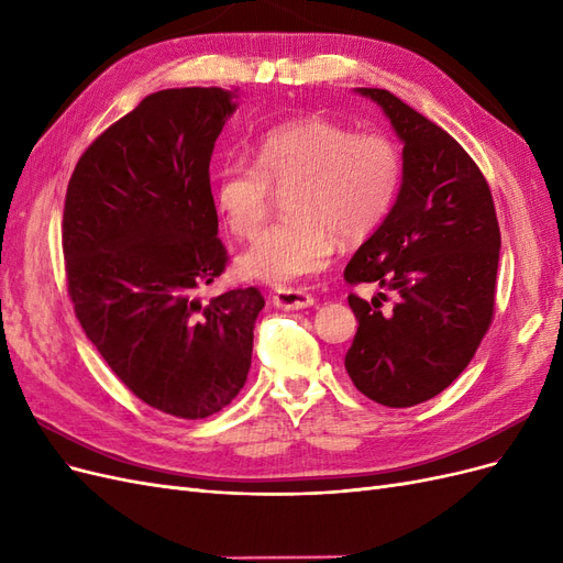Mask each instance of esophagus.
I'll return each mask as SVG.
<instances>
[{
	"label": "esophagus",
	"mask_w": 563,
	"mask_h": 563,
	"mask_svg": "<svg viewBox=\"0 0 563 563\" xmlns=\"http://www.w3.org/2000/svg\"><path fill=\"white\" fill-rule=\"evenodd\" d=\"M272 302H275V308L282 310H302V308H312L317 302L312 294L308 291H300V288H279L272 296Z\"/></svg>",
	"instance_id": "obj_1"
}]
</instances>
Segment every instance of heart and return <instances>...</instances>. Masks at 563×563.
Wrapping results in <instances>:
<instances>
[{
  "mask_svg": "<svg viewBox=\"0 0 563 563\" xmlns=\"http://www.w3.org/2000/svg\"><path fill=\"white\" fill-rule=\"evenodd\" d=\"M401 157L380 133H352L329 119H296L255 143V162L230 157L216 174V207L236 236L261 228L272 187L294 185L286 216L242 251L249 279L288 286L317 275L338 236L360 242L376 230L397 199Z\"/></svg>",
  "mask_w": 563,
  "mask_h": 563,
  "instance_id": "b5f03b06",
  "label": "heart"
}]
</instances>
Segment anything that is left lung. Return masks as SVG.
<instances>
[{
	"mask_svg": "<svg viewBox=\"0 0 563 563\" xmlns=\"http://www.w3.org/2000/svg\"><path fill=\"white\" fill-rule=\"evenodd\" d=\"M356 91L395 126L404 176L395 207L345 267L350 286L378 282L395 294L389 310L347 296L360 329L345 368L368 399L406 408L444 391L482 345L496 310L500 228L484 174L455 139L395 93Z\"/></svg>",
	"mask_w": 563,
	"mask_h": 563,
	"instance_id": "left-lung-1",
	"label": "left lung"
}]
</instances>
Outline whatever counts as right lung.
Wrapping results in <instances>:
<instances>
[{
    "label": "right lung",
    "instance_id": "1",
    "mask_svg": "<svg viewBox=\"0 0 563 563\" xmlns=\"http://www.w3.org/2000/svg\"><path fill=\"white\" fill-rule=\"evenodd\" d=\"M234 91L166 89L106 129L67 183V296L84 333L135 397L199 420L246 383L255 286L201 302L225 272L209 164Z\"/></svg>",
    "mask_w": 563,
    "mask_h": 563
}]
</instances>
